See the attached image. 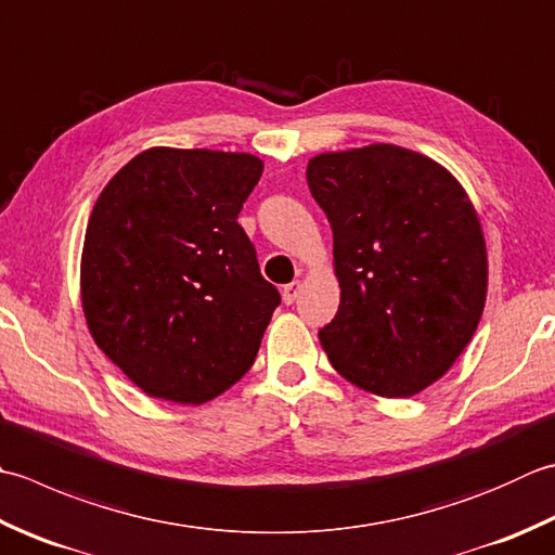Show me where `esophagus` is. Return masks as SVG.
<instances>
[{"label":"esophagus","instance_id":"obj_1","mask_svg":"<svg viewBox=\"0 0 555 555\" xmlns=\"http://www.w3.org/2000/svg\"><path fill=\"white\" fill-rule=\"evenodd\" d=\"M300 288H302V284H300V281H291V284H288V286H284V291H281V296H284V302H286V306H291V302L298 298V293H300Z\"/></svg>","mask_w":555,"mask_h":555}]
</instances>
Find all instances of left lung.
Wrapping results in <instances>:
<instances>
[{
    "instance_id": "obj_1",
    "label": "left lung",
    "mask_w": 555,
    "mask_h": 555,
    "mask_svg": "<svg viewBox=\"0 0 555 555\" xmlns=\"http://www.w3.org/2000/svg\"><path fill=\"white\" fill-rule=\"evenodd\" d=\"M327 214L341 298L320 332L334 371L367 395L414 397L450 371L479 327L488 291L483 228L438 160L395 144L308 160Z\"/></svg>"
}]
</instances>
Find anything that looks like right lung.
<instances>
[{"instance_id": "right-lung-1", "label": "right lung", "mask_w": 555, "mask_h": 555, "mask_svg": "<svg viewBox=\"0 0 555 555\" xmlns=\"http://www.w3.org/2000/svg\"><path fill=\"white\" fill-rule=\"evenodd\" d=\"M262 170L253 154L154 146L98 194L83 318L144 395L199 406L253 367L281 300L237 223Z\"/></svg>"}]
</instances>
